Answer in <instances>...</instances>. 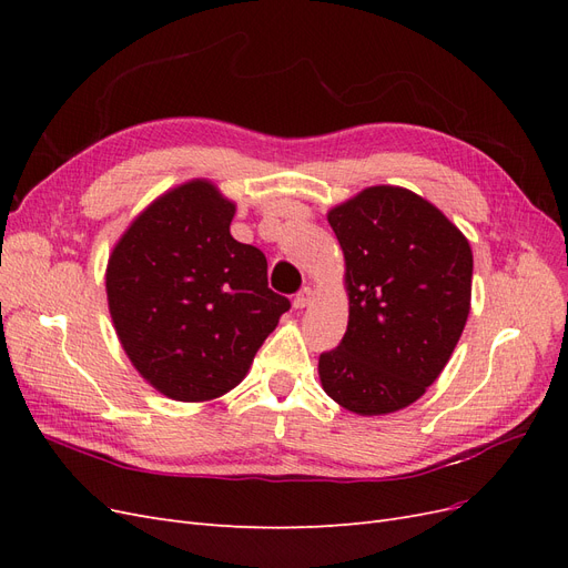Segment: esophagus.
Masks as SVG:
<instances>
[{"label":"esophagus","instance_id":"obj_1","mask_svg":"<svg viewBox=\"0 0 568 568\" xmlns=\"http://www.w3.org/2000/svg\"><path fill=\"white\" fill-rule=\"evenodd\" d=\"M311 301H313V288L311 286H303L298 294L294 296V307H296V311H303L305 305H311Z\"/></svg>","mask_w":568,"mask_h":568}]
</instances>
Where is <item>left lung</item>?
Wrapping results in <instances>:
<instances>
[{"label": "left lung", "mask_w": 568, "mask_h": 568, "mask_svg": "<svg viewBox=\"0 0 568 568\" xmlns=\"http://www.w3.org/2000/svg\"><path fill=\"white\" fill-rule=\"evenodd\" d=\"M326 220L346 257L351 315L338 346L320 355V382L355 415H388L448 365L469 317L471 246L403 186H369Z\"/></svg>", "instance_id": "left-lung-1"}]
</instances>
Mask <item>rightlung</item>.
<instances>
[{
  "mask_svg": "<svg viewBox=\"0 0 568 568\" xmlns=\"http://www.w3.org/2000/svg\"><path fill=\"white\" fill-rule=\"evenodd\" d=\"M234 203L205 180L170 189L134 217L106 267L115 334L173 400L220 398L244 379L288 311L261 248L230 234Z\"/></svg>",
  "mask_w": 568,
  "mask_h": 568,
  "instance_id": "1",
  "label": "right lung"
}]
</instances>
